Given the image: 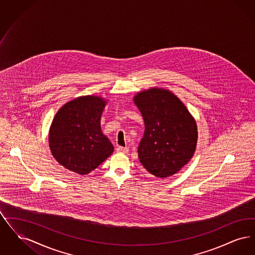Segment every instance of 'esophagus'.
Returning <instances> with one entry per match:
<instances>
[{
	"instance_id": "obj_1",
	"label": "esophagus",
	"mask_w": 255,
	"mask_h": 255,
	"mask_svg": "<svg viewBox=\"0 0 255 255\" xmlns=\"http://www.w3.org/2000/svg\"><path fill=\"white\" fill-rule=\"evenodd\" d=\"M116 150H117L118 153H122V154H126V153H128V151H129V149H128L127 147H122V146L117 147Z\"/></svg>"
}]
</instances>
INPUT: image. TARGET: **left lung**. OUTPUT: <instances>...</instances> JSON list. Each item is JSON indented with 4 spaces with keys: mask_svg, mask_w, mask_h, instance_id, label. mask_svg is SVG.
Returning a JSON list of instances; mask_svg holds the SVG:
<instances>
[{
    "mask_svg": "<svg viewBox=\"0 0 255 255\" xmlns=\"http://www.w3.org/2000/svg\"><path fill=\"white\" fill-rule=\"evenodd\" d=\"M133 103L144 121V134L137 148L138 158L150 174L167 178L194 155L198 129L194 118L172 92L151 88L137 93Z\"/></svg>",
    "mask_w": 255,
    "mask_h": 255,
    "instance_id": "1",
    "label": "left lung"
}]
</instances>
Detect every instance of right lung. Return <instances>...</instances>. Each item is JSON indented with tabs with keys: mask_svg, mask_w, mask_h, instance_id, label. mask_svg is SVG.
<instances>
[{
	"mask_svg": "<svg viewBox=\"0 0 255 255\" xmlns=\"http://www.w3.org/2000/svg\"><path fill=\"white\" fill-rule=\"evenodd\" d=\"M106 103L97 96L76 97L56 113L49 128V149L65 168L87 175L113 154L114 146L100 127Z\"/></svg>",
	"mask_w": 255,
	"mask_h": 255,
	"instance_id": "right-lung-1",
	"label": "right lung"
}]
</instances>
